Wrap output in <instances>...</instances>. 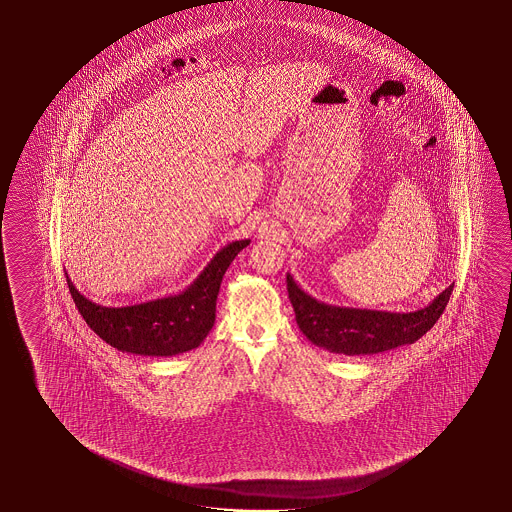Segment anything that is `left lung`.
<instances>
[{
  "mask_svg": "<svg viewBox=\"0 0 512 512\" xmlns=\"http://www.w3.org/2000/svg\"><path fill=\"white\" fill-rule=\"evenodd\" d=\"M287 291L296 323L310 343L341 355H373L412 344L436 325L450 300L453 284L414 312L353 309L319 302L287 273Z\"/></svg>",
  "mask_w": 512,
  "mask_h": 512,
  "instance_id": "left-lung-1",
  "label": "left lung"
}]
</instances>
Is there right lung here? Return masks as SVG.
Returning <instances> with one entry per match:
<instances>
[{"mask_svg":"<svg viewBox=\"0 0 512 512\" xmlns=\"http://www.w3.org/2000/svg\"><path fill=\"white\" fill-rule=\"evenodd\" d=\"M250 239L223 246L184 291L126 307H105L85 298L66 273L69 293L85 323L119 352L173 357L198 348L216 321L219 285L235 255Z\"/></svg>","mask_w":512,"mask_h":512,"instance_id":"add662e5","label":"right lung"}]
</instances>
